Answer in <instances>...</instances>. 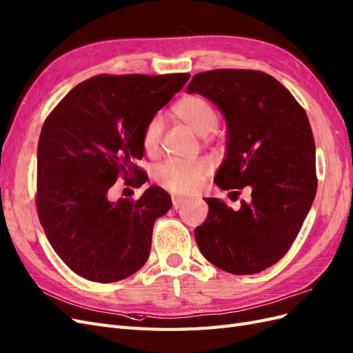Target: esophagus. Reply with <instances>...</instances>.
<instances>
[{
	"instance_id": "34e87169",
	"label": "esophagus",
	"mask_w": 353,
	"mask_h": 353,
	"mask_svg": "<svg viewBox=\"0 0 353 353\" xmlns=\"http://www.w3.org/2000/svg\"><path fill=\"white\" fill-rule=\"evenodd\" d=\"M185 205V200H183V199H179V197H174L172 199V208L175 209V210H178V209H181Z\"/></svg>"
}]
</instances>
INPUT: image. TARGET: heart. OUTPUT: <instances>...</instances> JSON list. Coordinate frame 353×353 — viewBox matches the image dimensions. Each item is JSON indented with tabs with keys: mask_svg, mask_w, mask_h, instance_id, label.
Instances as JSON below:
<instances>
[{
	"mask_svg": "<svg viewBox=\"0 0 353 353\" xmlns=\"http://www.w3.org/2000/svg\"><path fill=\"white\" fill-rule=\"evenodd\" d=\"M174 114L184 122L191 131L200 137H206L216 130L219 117L215 108L205 97L187 95L181 99L172 109ZM163 122L160 116L148 119L143 130L141 143L147 153H154L162 138ZM209 165L206 162H183V160H168L157 169L159 184L175 194H194L206 178Z\"/></svg>",
	"mask_w": 353,
	"mask_h": 353,
	"instance_id": "heart-1",
	"label": "heart"
}]
</instances>
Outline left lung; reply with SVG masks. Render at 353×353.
I'll use <instances>...</instances> for the list:
<instances>
[{
    "label": "left lung",
    "mask_w": 353,
    "mask_h": 353,
    "mask_svg": "<svg viewBox=\"0 0 353 353\" xmlns=\"http://www.w3.org/2000/svg\"><path fill=\"white\" fill-rule=\"evenodd\" d=\"M187 92L206 97L225 117L227 153L216 185L234 194L250 188L239 210L205 199L209 215L194 230L197 245L223 271L258 274L292 248L316 194L307 116L284 85L259 70L201 72Z\"/></svg>",
    "instance_id": "left-lung-1"
}]
</instances>
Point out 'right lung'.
Here are the masks:
<instances>
[{
	"label": "right lung",
	"instance_id": "obj_1",
	"mask_svg": "<svg viewBox=\"0 0 353 353\" xmlns=\"http://www.w3.org/2000/svg\"><path fill=\"white\" fill-rule=\"evenodd\" d=\"M190 79L188 73L99 74L77 85L50 113L37 156V209L42 228L69 268L114 283L137 272L152 249L154 221L172 206L152 185L138 200L108 199L122 176L144 184L143 130Z\"/></svg>",
	"mask_w": 353,
	"mask_h": 353
}]
</instances>
